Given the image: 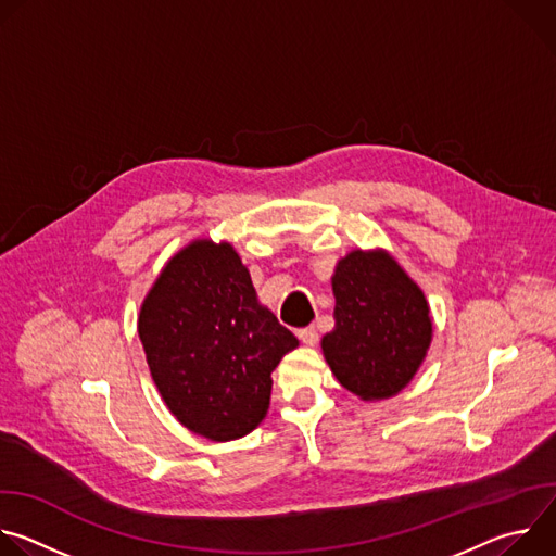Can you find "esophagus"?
<instances>
[{
    "label": "esophagus",
    "mask_w": 556,
    "mask_h": 556,
    "mask_svg": "<svg viewBox=\"0 0 556 556\" xmlns=\"http://www.w3.org/2000/svg\"><path fill=\"white\" fill-rule=\"evenodd\" d=\"M296 337H299L301 343H305V345H316V341H319V332H316L314 326H307V328L296 330Z\"/></svg>",
    "instance_id": "1"
}]
</instances>
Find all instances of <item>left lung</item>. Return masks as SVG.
<instances>
[{
  "label": "left lung",
  "mask_w": 556,
  "mask_h": 556,
  "mask_svg": "<svg viewBox=\"0 0 556 556\" xmlns=\"http://www.w3.org/2000/svg\"><path fill=\"white\" fill-rule=\"evenodd\" d=\"M334 330L321 348L339 382L365 401L389 399L418 371L431 316L422 290L384 253L354 251L339 262Z\"/></svg>",
  "instance_id": "left-lung-1"
}]
</instances>
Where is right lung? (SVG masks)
I'll list each match as a JSON object with an SVG mask.
<instances>
[{"label": "right lung", "instance_id": "1", "mask_svg": "<svg viewBox=\"0 0 556 556\" xmlns=\"http://www.w3.org/2000/svg\"><path fill=\"white\" fill-rule=\"evenodd\" d=\"M138 334L169 412L215 442L242 438L264 420L270 374L299 345L257 303L232 247L208 240L165 266L140 307Z\"/></svg>", "mask_w": 556, "mask_h": 556}]
</instances>
